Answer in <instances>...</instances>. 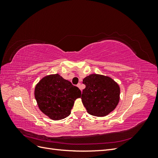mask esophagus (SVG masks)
Masks as SVG:
<instances>
[{
	"mask_svg": "<svg viewBox=\"0 0 158 158\" xmlns=\"http://www.w3.org/2000/svg\"><path fill=\"white\" fill-rule=\"evenodd\" d=\"M77 86L80 89V87H81V84H80V83H78V84H77Z\"/></svg>",
	"mask_w": 158,
	"mask_h": 158,
	"instance_id": "1",
	"label": "esophagus"
}]
</instances>
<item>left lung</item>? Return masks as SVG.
<instances>
[{
    "instance_id": "8db88e82",
    "label": "left lung",
    "mask_w": 158,
    "mask_h": 158,
    "mask_svg": "<svg viewBox=\"0 0 158 158\" xmlns=\"http://www.w3.org/2000/svg\"><path fill=\"white\" fill-rule=\"evenodd\" d=\"M82 101L89 114L106 116L115 109L119 102L120 88L111 78L99 74H90L83 80Z\"/></svg>"
}]
</instances>
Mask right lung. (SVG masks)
<instances>
[{
    "label": "right lung",
    "mask_w": 158,
    "mask_h": 158,
    "mask_svg": "<svg viewBox=\"0 0 158 158\" xmlns=\"http://www.w3.org/2000/svg\"><path fill=\"white\" fill-rule=\"evenodd\" d=\"M34 94L38 107L52 120L69 116L76 99L81 97L80 89L58 74L42 78Z\"/></svg>",
    "instance_id": "add662e5"
}]
</instances>
